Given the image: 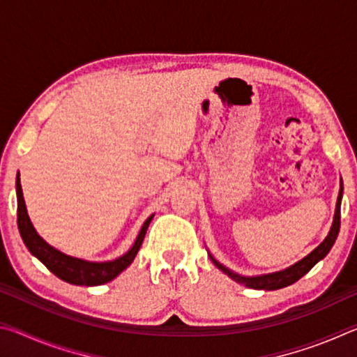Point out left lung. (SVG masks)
<instances>
[{
	"instance_id": "left-lung-1",
	"label": "left lung",
	"mask_w": 357,
	"mask_h": 357,
	"mask_svg": "<svg viewBox=\"0 0 357 357\" xmlns=\"http://www.w3.org/2000/svg\"><path fill=\"white\" fill-rule=\"evenodd\" d=\"M342 195H343V184H340V192H338V198H337V204H335V214H334V222H332L331 231L328 233V236L319 244L315 250L310 252L309 255L304 257L301 261L294 263L289 268L279 271V273H273V274H264V275H255V277H245V275H239L233 271H229L225 266L220 264L217 259L209 255L211 261H213L217 268H219L222 273H225L228 277H231L234 282L243 283V285L253 288V289H266V291H271V289H280L285 288L291 283L298 282L301 277H304L309 271L315 266L319 259H323L326 255H328L329 250L334 245L335 239L338 236V231H340V204H342Z\"/></svg>"
}]
</instances>
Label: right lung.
I'll return each instance as SVG.
<instances>
[{
  "label": "right lung",
  "mask_w": 357,
  "mask_h": 357,
  "mask_svg": "<svg viewBox=\"0 0 357 357\" xmlns=\"http://www.w3.org/2000/svg\"><path fill=\"white\" fill-rule=\"evenodd\" d=\"M15 189H17V225H19V231L23 243H25L28 250L31 252L40 263H44L47 266V269L50 271V273H53L64 282L72 283V285H84V287L104 285V283L113 280L114 277H118L126 268H128V266H130L132 261H134L138 250H140L149 223L154 217V214L148 217L146 222L143 223L140 233H138L134 245H132L129 252H126L123 257L113 259V261H102V263L86 261V259L66 255V253L56 250L55 247L47 244L45 241L39 236L28 217L26 204H25V200H23L20 174H17Z\"/></svg>",
  "instance_id": "right-lung-1"
}]
</instances>
